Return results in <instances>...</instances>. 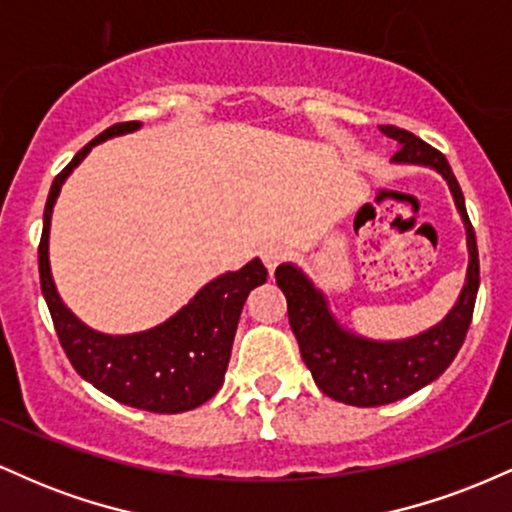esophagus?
I'll return each instance as SVG.
<instances>
[{
	"label": "esophagus",
	"mask_w": 512,
	"mask_h": 512,
	"mask_svg": "<svg viewBox=\"0 0 512 512\" xmlns=\"http://www.w3.org/2000/svg\"><path fill=\"white\" fill-rule=\"evenodd\" d=\"M260 257H262L264 267H267L269 272H274V269L279 267V262L286 257V248L281 243H267L260 250Z\"/></svg>",
	"instance_id": "esophagus-1"
}]
</instances>
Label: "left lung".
<instances>
[{
    "label": "left lung",
    "mask_w": 512,
    "mask_h": 512,
    "mask_svg": "<svg viewBox=\"0 0 512 512\" xmlns=\"http://www.w3.org/2000/svg\"><path fill=\"white\" fill-rule=\"evenodd\" d=\"M380 132L395 139L399 146L392 163L431 168L448 182L450 195L455 199V207L467 231L469 264L460 296L448 315L414 337L392 339V342H378V339L346 330L330 310L325 293L317 289L301 267L293 262L276 267V284L289 303L291 330L296 334L301 356L313 373L315 385L327 397L351 404V407L392 404L438 380L445 368L455 361L467 337L479 291L477 236L469 223L464 195L452 175L448 158L407 129L380 125Z\"/></svg>",
    "instance_id": "8db88e82"
}]
</instances>
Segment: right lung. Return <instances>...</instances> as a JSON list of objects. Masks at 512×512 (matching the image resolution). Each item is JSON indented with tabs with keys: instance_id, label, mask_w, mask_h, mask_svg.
Wrapping results in <instances>:
<instances>
[{
	"instance_id": "add662e5",
	"label": "right lung",
	"mask_w": 512,
	"mask_h": 512,
	"mask_svg": "<svg viewBox=\"0 0 512 512\" xmlns=\"http://www.w3.org/2000/svg\"><path fill=\"white\" fill-rule=\"evenodd\" d=\"M139 127L142 122L108 127L88 142L52 182L38 248L40 289L64 354L86 383L127 407L154 414H180L209 402L221 390L245 298L255 286L267 281V269L260 257L238 272L211 279L166 322L132 334H105L81 322L57 293L50 269V223L62 185L91 154L93 146L137 132Z\"/></svg>"
}]
</instances>
